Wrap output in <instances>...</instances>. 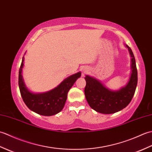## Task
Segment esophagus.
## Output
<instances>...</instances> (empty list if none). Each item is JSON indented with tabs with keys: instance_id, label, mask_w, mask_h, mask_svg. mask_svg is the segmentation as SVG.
Segmentation results:
<instances>
[{
	"instance_id": "1",
	"label": "esophagus",
	"mask_w": 152,
	"mask_h": 152,
	"mask_svg": "<svg viewBox=\"0 0 152 152\" xmlns=\"http://www.w3.org/2000/svg\"><path fill=\"white\" fill-rule=\"evenodd\" d=\"M87 71H88V69H87L86 68H83V69H82V72H83V73L87 72Z\"/></svg>"
}]
</instances>
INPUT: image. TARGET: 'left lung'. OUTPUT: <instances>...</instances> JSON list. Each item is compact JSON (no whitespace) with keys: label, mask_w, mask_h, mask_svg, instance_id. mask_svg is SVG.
Masks as SVG:
<instances>
[{"label":"left lung","mask_w":152,"mask_h":152,"mask_svg":"<svg viewBox=\"0 0 152 152\" xmlns=\"http://www.w3.org/2000/svg\"><path fill=\"white\" fill-rule=\"evenodd\" d=\"M131 56V74L127 83L118 90H111L101 81L86 75L84 90L86 99L90 107L96 112L104 114H114L125 108L133 99L137 86V70L134 54L125 44Z\"/></svg>","instance_id":"obj_1"}]
</instances>
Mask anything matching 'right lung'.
Here are the masks:
<instances>
[{
  "instance_id": "right-lung-1",
  "label": "right lung",
  "mask_w": 152,
  "mask_h": 152,
  "mask_svg": "<svg viewBox=\"0 0 152 152\" xmlns=\"http://www.w3.org/2000/svg\"><path fill=\"white\" fill-rule=\"evenodd\" d=\"M24 56L19 71V88L25 104L31 110L38 114L51 116L62 110L67 99V94L77 79L81 76L78 72L64 79L56 88L44 93H33L26 87L22 76Z\"/></svg>"
}]
</instances>
